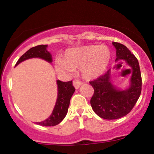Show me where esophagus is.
<instances>
[{
  "instance_id": "esophagus-1",
  "label": "esophagus",
  "mask_w": 154,
  "mask_h": 154,
  "mask_svg": "<svg viewBox=\"0 0 154 154\" xmlns=\"http://www.w3.org/2000/svg\"><path fill=\"white\" fill-rule=\"evenodd\" d=\"M82 84V82H80V81L79 80H77V79H74L73 80V85L75 86L76 89H78Z\"/></svg>"
}]
</instances>
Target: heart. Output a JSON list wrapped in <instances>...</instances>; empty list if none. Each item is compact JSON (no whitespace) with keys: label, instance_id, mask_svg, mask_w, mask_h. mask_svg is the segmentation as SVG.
<instances>
[{"label":"heart","instance_id":"obj_1","mask_svg":"<svg viewBox=\"0 0 154 154\" xmlns=\"http://www.w3.org/2000/svg\"><path fill=\"white\" fill-rule=\"evenodd\" d=\"M110 57V51L105 45L75 48L66 51L63 59H57L56 68L63 75H70L74 70L80 69L83 77L93 79L105 72Z\"/></svg>","mask_w":154,"mask_h":154}]
</instances>
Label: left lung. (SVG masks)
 Segmentation results:
<instances>
[{
    "label": "left lung",
    "instance_id": "1",
    "mask_svg": "<svg viewBox=\"0 0 154 154\" xmlns=\"http://www.w3.org/2000/svg\"><path fill=\"white\" fill-rule=\"evenodd\" d=\"M116 49V61H125L132 69L130 85L128 89L120 91L111 81V69H109L90 84L94 89L91 99L93 110L105 119H116L126 116L135 106L142 89V78L137 58L122 44L113 42ZM131 70V69H130Z\"/></svg>",
    "mask_w": 154,
    "mask_h": 154
}]
</instances>
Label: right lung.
I'll list each match as a JSON object with an SVG mask.
<instances>
[{"mask_svg": "<svg viewBox=\"0 0 154 154\" xmlns=\"http://www.w3.org/2000/svg\"><path fill=\"white\" fill-rule=\"evenodd\" d=\"M47 45H40L33 48H31L25 54H24L19 58L17 61L15 66L19 63L26 59H32V58H40V59L45 60L48 62H52V56L48 51H47ZM58 85V96L56 100V105H55L52 114L48 119L40 122H36L38 125L41 126L51 127L57 125L61 122L66 116L68 108L69 106L70 99L72 95L75 93V88L72 85V81L69 82H61L57 80Z\"/></svg>", "mask_w": 154, "mask_h": 154, "instance_id": "1", "label": "right lung"}]
</instances>
